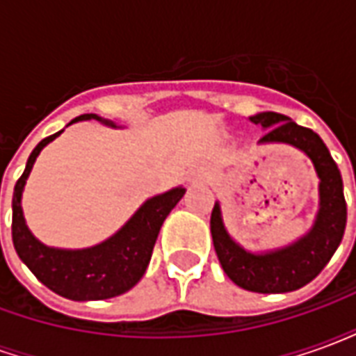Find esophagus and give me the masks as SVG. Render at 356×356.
<instances>
[{
	"label": "esophagus",
	"instance_id": "34e87169",
	"mask_svg": "<svg viewBox=\"0 0 356 356\" xmlns=\"http://www.w3.org/2000/svg\"><path fill=\"white\" fill-rule=\"evenodd\" d=\"M198 179H202V175H198Z\"/></svg>",
	"mask_w": 356,
	"mask_h": 356
}]
</instances>
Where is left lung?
Wrapping results in <instances>:
<instances>
[{
  "label": "left lung",
  "instance_id": "1",
  "mask_svg": "<svg viewBox=\"0 0 356 356\" xmlns=\"http://www.w3.org/2000/svg\"><path fill=\"white\" fill-rule=\"evenodd\" d=\"M250 120L267 129L259 143H286L303 150L313 160L316 175L321 179V209L307 236L282 250L255 255L242 250L229 236L219 204H216L209 221L213 248L227 276L244 290L257 293L299 290L321 275L343 238L347 204L341 173L326 145L313 129L301 127L288 116L276 112H261Z\"/></svg>",
  "mask_w": 356,
  "mask_h": 356
}]
</instances>
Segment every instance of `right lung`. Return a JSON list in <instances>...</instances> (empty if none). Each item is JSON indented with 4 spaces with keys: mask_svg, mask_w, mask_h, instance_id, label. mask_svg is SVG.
Returning <instances> with one entry per match:
<instances>
[{
    "mask_svg": "<svg viewBox=\"0 0 356 356\" xmlns=\"http://www.w3.org/2000/svg\"><path fill=\"white\" fill-rule=\"evenodd\" d=\"M91 118L101 120L95 114H83L74 118L70 124ZM101 122L114 125L106 120ZM60 133L63 131L45 137L32 150L26 162V170L15 185L11 225L13 244L20 259L26 263V267L34 273L35 278L58 296L74 301H99V299L116 298L120 293L131 290L143 278L148 261L152 257V250L163 219L170 216L175 204L183 198L185 188H173L170 193L145 202L139 211L112 238L104 240L99 246L88 250H55V248L43 246L28 231L20 208V196L38 154Z\"/></svg>",
    "mask_w": 356,
    "mask_h": 356,
    "instance_id": "add662e5",
    "label": "right lung"
}]
</instances>
